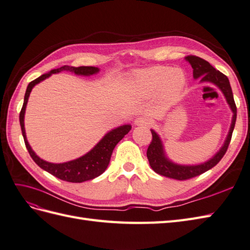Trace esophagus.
<instances>
[{
	"mask_svg": "<svg viewBox=\"0 0 250 250\" xmlns=\"http://www.w3.org/2000/svg\"><path fill=\"white\" fill-rule=\"evenodd\" d=\"M135 125H142V126H146L149 125L151 124V119L146 116H139L134 121Z\"/></svg>",
	"mask_w": 250,
	"mask_h": 250,
	"instance_id": "34e87169",
	"label": "esophagus"
}]
</instances>
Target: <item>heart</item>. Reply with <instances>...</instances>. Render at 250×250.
Listing matches in <instances>:
<instances>
[{
	"label": "heart",
	"instance_id": "obj_1",
	"mask_svg": "<svg viewBox=\"0 0 250 250\" xmlns=\"http://www.w3.org/2000/svg\"><path fill=\"white\" fill-rule=\"evenodd\" d=\"M132 81L142 94L151 95L161 89L166 97L173 98L183 89L186 78L181 69L154 66L137 70L133 74Z\"/></svg>",
	"mask_w": 250,
	"mask_h": 250
}]
</instances>
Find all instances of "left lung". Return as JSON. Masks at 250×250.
Segmentation results:
<instances>
[{
  "mask_svg": "<svg viewBox=\"0 0 250 250\" xmlns=\"http://www.w3.org/2000/svg\"><path fill=\"white\" fill-rule=\"evenodd\" d=\"M185 59L191 64L192 68H193L194 79H200L201 82L213 83V84H215L221 89L224 96H225L227 104H229L230 108H231L233 115L229 133L226 137L225 143H224L220 151L217 152L212 158H210L209 161L200 165L185 166L172 163L165 154L164 146L161 138L158 136V134L154 130H151L152 142L149 145L148 150H146V157L149 159L151 168L158 174L166 177L174 178V180L178 181L189 180V178L201 175L206 171L210 170L211 168H213L214 166L221 161L223 156L225 155V153L228 149V146L230 144V140H231L232 132L236 120V106L233 99L232 89L231 86H230V83L227 77L222 74L220 70L215 69L209 62L200 58V57L187 56Z\"/></svg>",
  "mask_w": 250,
  "mask_h": 250,
  "instance_id": "obj_1",
  "label": "left lung"
}]
</instances>
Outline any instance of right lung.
<instances>
[{
  "label": "right lung",
  "instance_id": "obj_1",
  "mask_svg": "<svg viewBox=\"0 0 250 250\" xmlns=\"http://www.w3.org/2000/svg\"><path fill=\"white\" fill-rule=\"evenodd\" d=\"M62 70L72 72L76 75H80V76H91L94 74H97L99 72V68L95 66L74 67V66L64 65L59 68L52 69L49 73L44 74L40 76L39 78L31 81L28 84L26 88V93H25V96H24V104L22 106V110L20 112V125H21L25 146H26L31 158L34 159V162L39 166L40 168L45 170L52 175L60 178L62 181L69 182V183H82L85 181L93 180V178L97 177L100 174L104 173L105 169L107 168L108 164H110L111 155L115 146H116L120 140L125 137V135H126V134L130 132L132 126L130 125H124L106 133L105 135L102 137L100 142L96 145L91 151L87 152L86 154H84L79 158L74 159V161L62 163V164H53L41 159L33 151V149H31V146L27 142L26 133H25V127H24L25 110H26L28 97L33 87L36 84H38L39 82L48 78L49 76H52L53 74L60 73Z\"/></svg>",
  "mask_w": 250,
  "mask_h": 250
}]
</instances>
